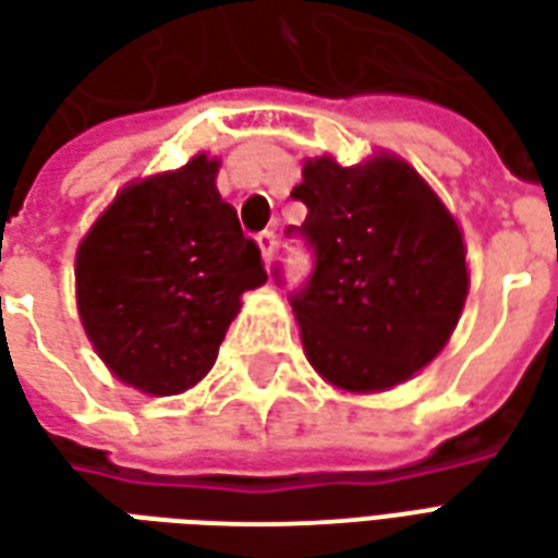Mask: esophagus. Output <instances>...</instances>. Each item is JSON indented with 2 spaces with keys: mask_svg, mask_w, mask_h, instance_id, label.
I'll list each match as a JSON object with an SVG mask.
<instances>
[{
  "mask_svg": "<svg viewBox=\"0 0 558 558\" xmlns=\"http://www.w3.org/2000/svg\"><path fill=\"white\" fill-rule=\"evenodd\" d=\"M256 242H259V251H263V259L271 263V256H275V247H278V232L275 230H263L256 235Z\"/></svg>",
  "mask_w": 558,
  "mask_h": 558,
  "instance_id": "obj_1",
  "label": "esophagus"
}]
</instances>
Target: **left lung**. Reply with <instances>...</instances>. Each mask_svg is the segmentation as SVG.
Here are the masks:
<instances>
[{
  "label": "left lung",
  "mask_w": 558,
  "mask_h": 558,
  "mask_svg": "<svg viewBox=\"0 0 558 558\" xmlns=\"http://www.w3.org/2000/svg\"><path fill=\"white\" fill-rule=\"evenodd\" d=\"M292 199L307 218L287 235L314 259L290 292L311 364L347 391L410 379L463 311L466 251L454 218L410 163L388 155L362 167L307 160ZM275 280L283 283L280 268Z\"/></svg>",
  "instance_id": "8db88e82"
}]
</instances>
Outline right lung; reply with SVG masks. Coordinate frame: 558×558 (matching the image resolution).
I'll use <instances>...</instances> for the list:
<instances>
[{"label": "right lung", "mask_w": 558, "mask_h": 558, "mask_svg": "<svg viewBox=\"0 0 558 558\" xmlns=\"http://www.w3.org/2000/svg\"><path fill=\"white\" fill-rule=\"evenodd\" d=\"M218 160L125 187L77 251V307L122 383L179 395L211 371L239 295L266 283L259 244L215 187Z\"/></svg>", "instance_id": "right-lung-1"}]
</instances>
